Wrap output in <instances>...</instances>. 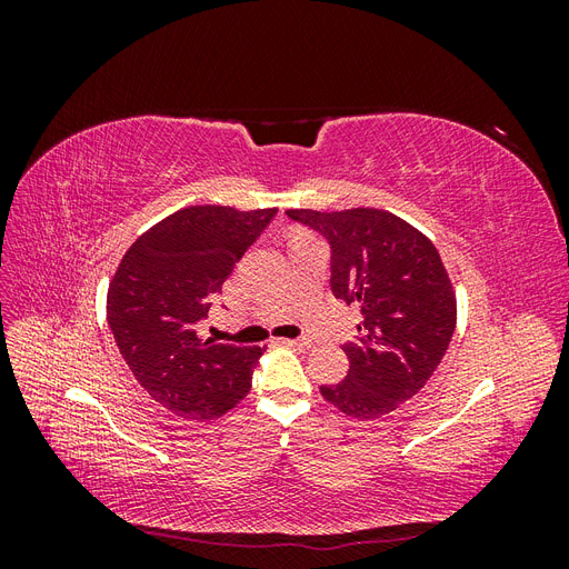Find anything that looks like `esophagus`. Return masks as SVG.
<instances>
[{
	"instance_id": "esophagus-1",
	"label": "esophagus",
	"mask_w": 569,
	"mask_h": 569,
	"mask_svg": "<svg viewBox=\"0 0 569 569\" xmlns=\"http://www.w3.org/2000/svg\"><path fill=\"white\" fill-rule=\"evenodd\" d=\"M287 347H297V349H311L313 341L311 339H282Z\"/></svg>"
}]
</instances>
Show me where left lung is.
Masks as SVG:
<instances>
[{"label": "left lung", "instance_id": "8db88e82", "mask_svg": "<svg viewBox=\"0 0 569 569\" xmlns=\"http://www.w3.org/2000/svg\"><path fill=\"white\" fill-rule=\"evenodd\" d=\"M287 216L332 247V295L358 303L360 341L347 343L349 372L322 385L325 401L351 418H380L412 399L432 377L456 330V291L437 247L382 209Z\"/></svg>", "mask_w": 569, "mask_h": 569}]
</instances>
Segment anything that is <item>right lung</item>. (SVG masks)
Wrapping results in <instances>:
<instances>
[{"label": "right lung", "instance_id": "add662e5", "mask_svg": "<svg viewBox=\"0 0 569 569\" xmlns=\"http://www.w3.org/2000/svg\"><path fill=\"white\" fill-rule=\"evenodd\" d=\"M278 209L187 206L126 251L109 284L107 320L134 380L187 420H213L251 389L261 347L203 339L211 295Z\"/></svg>", "mask_w": 569, "mask_h": 569}]
</instances>
